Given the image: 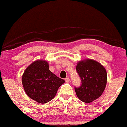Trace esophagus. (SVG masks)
<instances>
[{"mask_svg":"<svg viewBox=\"0 0 127 127\" xmlns=\"http://www.w3.org/2000/svg\"><path fill=\"white\" fill-rule=\"evenodd\" d=\"M65 81L66 83H68V82H70V79L69 78H65Z\"/></svg>","mask_w":127,"mask_h":127,"instance_id":"1","label":"esophagus"}]
</instances>
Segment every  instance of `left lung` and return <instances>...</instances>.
Segmentation results:
<instances>
[{"label": "left lung", "mask_w": 127, "mask_h": 127, "mask_svg": "<svg viewBox=\"0 0 127 127\" xmlns=\"http://www.w3.org/2000/svg\"><path fill=\"white\" fill-rule=\"evenodd\" d=\"M76 70L82 80L79 88H75L76 95L85 103H91L99 98L107 83V73L104 67L93 59L80 60Z\"/></svg>", "instance_id": "left-lung-1"}]
</instances>
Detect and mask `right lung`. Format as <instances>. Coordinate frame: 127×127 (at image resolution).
I'll return each mask as SVG.
<instances>
[{"instance_id": "right-lung-1", "label": "right lung", "mask_w": 127, "mask_h": 127, "mask_svg": "<svg viewBox=\"0 0 127 127\" xmlns=\"http://www.w3.org/2000/svg\"><path fill=\"white\" fill-rule=\"evenodd\" d=\"M65 82L49 69L45 60L32 63L24 71L22 77L24 89L31 99L39 103H45L56 96L59 87Z\"/></svg>"}]
</instances>
